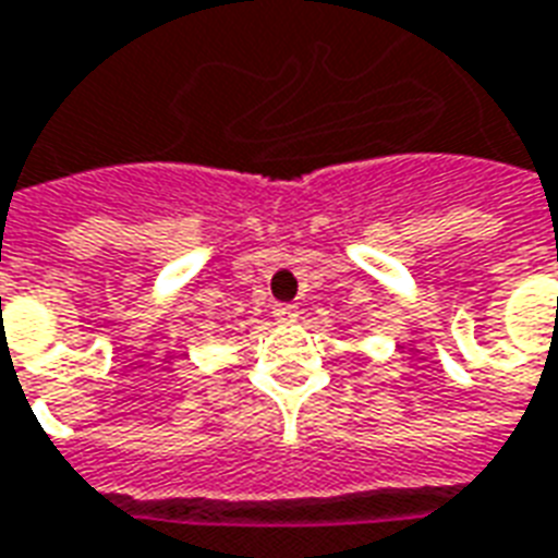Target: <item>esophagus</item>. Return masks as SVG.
<instances>
[{
    "label": "esophagus",
    "instance_id": "34e87169",
    "mask_svg": "<svg viewBox=\"0 0 558 558\" xmlns=\"http://www.w3.org/2000/svg\"><path fill=\"white\" fill-rule=\"evenodd\" d=\"M271 313H275V319L278 322L299 319V307H295V304H275V307H271Z\"/></svg>",
    "mask_w": 558,
    "mask_h": 558
}]
</instances>
